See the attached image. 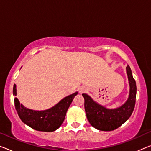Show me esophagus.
Wrapping results in <instances>:
<instances>
[{"label": "esophagus", "mask_w": 151, "mask_h": 151, "mask_svg": "<svg viewBox=\"0 0 151 151\" xmlns=\"http://www.w3.org/2000/svg\"><path fill=\"white\" fill-rule=\"evenodd\" d=\"M85 91H86L85 88H80V92H81V93H82V92H85Z\"/></svg>", "instance_id": "obj_1"}]
</instances>
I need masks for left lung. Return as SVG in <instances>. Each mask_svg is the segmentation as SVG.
Here are the masks:
<instances>
[{
    "label": "left lung",
    "mask_w": 151,
    "mask_h": 151,
    "mask_svg": "<svg viewBox=\"0 0 151 151\" xmlns=\"http://www.w3.org/2000/svg\"><path fill=\"white\" fill-rule=\"evenodd\" d=\"M126 72L129 85V96L119 107L107 109L95 102L89 95L82 94L87 119L94 128L101 131H112L120 127L130 117L136 103V84L129 65Z\"/></svg>",
    "instance_id": "obj_1"
}]
</instances>
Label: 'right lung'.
Here are the masks:
<instances>
[{
    "label": "right lung",
    "instance_id": "add662e5",
    "mask_svg": "<svg viewBox=\"0 0 151 151\" xmlns=\"http://www.w3.org/2000/svg\"><path fill=\"white\" fill-rule=\"evenodd\" d=\"M13 94L17 95L16 85L14 84ZM78 92L61 100L52 107L44 111H35L27 109L20 104L17 98H15V106L21 120L27 126L37 131L54 132L61 126L65 117L68 108Z\"/></svg>",
    "mask_w": 151,
    "mask_h": 151
}]
</instances>
